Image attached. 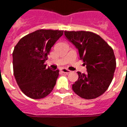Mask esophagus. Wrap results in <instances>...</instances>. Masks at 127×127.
I'll use <instances>...</instances> for the list:
<instances>
[{"mask_svg": "<svg viewBox=\"0 0 127 127\" xmlns=\"http://www.w3.org/2000/svg\"><path fill=\"white\" fill-rule=\"evenodd\" d=\"M62 71L63 72V73H71V71L69 69H67L66 68H62Z\"/></svg>", "mask_w": 127, "mask_h": 127, "instance_id": "1", "label": "esophagus"}]
</instances>
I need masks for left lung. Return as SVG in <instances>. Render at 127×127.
Segmentation results:
<instances>
[{"label":"left lung","mask_w":127,"mask_h":127,"mask_svg":"<svg viewBox=\"0 0 127 127\" xmlns=\"http://www.w3.org/2000/svg\"><path fill=\"white\" fill-rule=\"evenodd\" d=\"M64 34L79 50L80 59L87 65V74L77 72L79 78L72 85L73 91L84 99L98 98L113 80L116 67L113 48L100 35L91 31H65Z\"/></svg>","instance_id":"left-lung-1"}]
</instances>
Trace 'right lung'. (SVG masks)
Instances as JSON below:
<instances>
[{"instance_id":"obj_1","label":"right lung","mask_w":127,"mask_h":127,"mask_svg":"<svg viewBox=\"0 0 127 127\" xmlns=\"http://www.w3.org/2000/svg\"><path fill=\"white\" fill-rule=\"evenodd\" d=\"M63 33V30L38 29L22 37L14 47V77L20 90L29 98L41 99L53 90L60 71L46 68L44 63Z\"/></svg>"}]
</instances>
